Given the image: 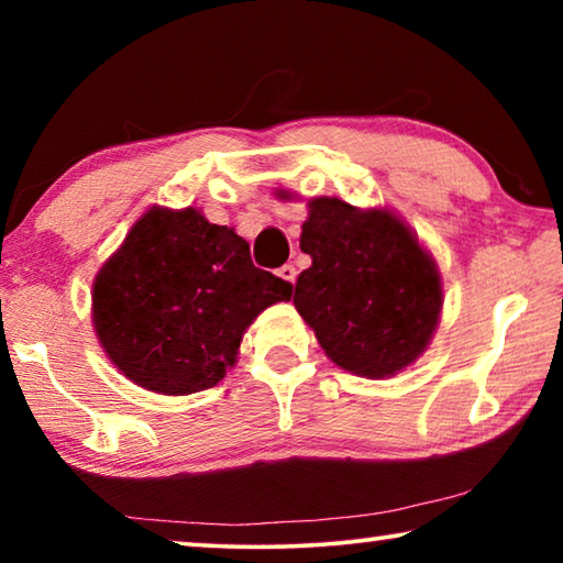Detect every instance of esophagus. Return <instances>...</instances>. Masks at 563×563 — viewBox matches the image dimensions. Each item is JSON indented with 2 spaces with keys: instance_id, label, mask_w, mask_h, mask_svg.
<instances>
[{
  "instance_id": "1",
  "label": "esophagus",
  "mask_w": 563,
  "mask_h": 563,
  "mask_svg": "<svg viewBox=\"0 0 563 563\" xmlns=\"http://www.w3.org/2000/svg\"><path fill=\"white\" fill-rule=\"evenodd\" d=\"M278 275L285 280V283H295V278H298V271H295V265H283V268H278Z\"/></svg>"
}]
</instances>
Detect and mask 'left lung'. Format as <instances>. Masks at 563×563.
<instances>
[{
    "label": "left lung",
    "instance_id": "left-lung-1",
    "mask_svg": "<svg viewBox=\"0 0 563 563\" xmlns=\"http://www.w3.org/2000/svg\"><path fill=\"white\" fill-rule=\"evenodd\" d=\"M300 251L312 265L295 283L292 302L335 365L383 379L422 355L440 322L442 278L395 213L312 198Z\"/></svg>",
    "mask_w": 563,
    "mask_h": 563
}]
</instances>
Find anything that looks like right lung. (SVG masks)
Wrapping results in <instances>:
<instances>
[{
  "instance_id": "add662e5",
  "label": "right lung",
  "mask_w": 563,
  "mask_h": 563,
  "mask_svg": "<svg viewBox=\"0 0 563 563\" xmlns=\"http://www.w3.org/2000/svg\"><path fill=\"white\" fill-rule=\"evenodd\" d=\"M292 285L255 268L233 228L154 206L93 280V330L131 383L194 395L235 365L243 332Z\"/></svg>"
}]
</instances>
